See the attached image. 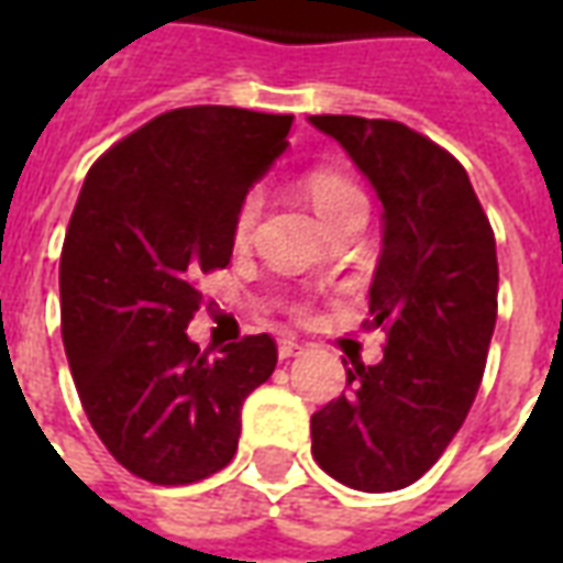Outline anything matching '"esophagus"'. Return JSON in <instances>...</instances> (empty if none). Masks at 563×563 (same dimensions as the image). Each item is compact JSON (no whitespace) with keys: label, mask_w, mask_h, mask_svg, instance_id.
<instances>
[{"label":"esophagus","mask_w":563,"mask_h":563,"mask_svg":"<svg viewBox=\"0 0 563 563\" xmlns=\"http://www.w3.org/2000/svg\"><path fill=\"white\" fill-rule=\"evenodd\" d=\"M277 353H280V358H292V355L301 353V343L295 341V338H283L280 346H277Z\"/></svg>","instance_id":"esophagus-1"}]
</instances>
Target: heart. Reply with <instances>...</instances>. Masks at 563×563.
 Listing matches in <instances>:
<instances>
[{"mask_svg":"<svg viewBox=\"0 0 563 563\" xmlns=\"http://www.w3.org/2000/svg\"><path fill=\"white\" fill-rule=\"evenodd\" d=\"M305 189L307 198L313 201V208H317V213L329 229H334L338 222L350 220V217L367 213L365 192L346 174L334 172V168H317V172L307 174ZM258 213H262V196L258 192H246L244 201L234 210V244H246L250 241V234H253L258 222Z\"/></svg>","mask_w":563,"mask_h":563,"instance_id":"1","label":"heart"}]
</instances>
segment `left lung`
Here are the masks:
<instances>
[{
  "label": "left lung",
  "instance_id": "8db88e82",
  "mask_svg": "<svg viewBox=\"0 0 563 563\" xmlns=\"http://www.w3.org/2000/svg\"><path fill=\"white\" fill-rule=\"evenodd\" d=\"M383 205L371 322L379 365L310 419L313 459L358 492H398L431 471L479 391L497 319L495 232L455 156L395 120L319 114Z\"/></svg>",
  "mask_w": 563,
  "mask_h": 563
}]
</instances>
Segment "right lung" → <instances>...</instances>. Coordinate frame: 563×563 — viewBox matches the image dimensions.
Segmentation results:
<instances>
[{
    "label": "right lung",
    "mask_w": 563,
    "mask_h": 563,
    "mask_svg": "<svg viewBox=\"0 0 563 563\" xmlns=\"http://www.w3.org/2000/svg\"><path fill=\"white\" fill-rule=\"evenodd\" d=\"M289 129V114L177 108L114 144L80 186L59 258L63 343L99 440L147 483L222 471L246 395L277 367L268 334L208 358L186 325L196 277L229 265L234 210Z\"/></svg>",
    "instance_id": "1"
}]
</instances>
